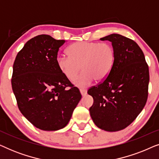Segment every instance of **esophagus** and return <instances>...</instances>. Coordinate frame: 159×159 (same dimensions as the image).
Listing matches in <instances>:
<instances>
[{
    "mask_svg": "<svg viewBox=\"0 0 159 159\" xmlns=\"http://www.w3.org/2000/svg\"><path fill=\"white\" fill-rule=\"evenodd\" d=\"M80 93H81L82 96H84L87 94V90H85V89H80Z\"/></svg>",
    "mask_w": 159,
    "mask_h": 159,
    "instance_id": "esophagus-1",
    "label": "esophagus"
}]
</instances>
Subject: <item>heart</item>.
I'll use <instances>...</instances> for the list:
<instances>
[{"mask_svg": "<svg viewBox=\"0 0 159 159\" xmlns=\"http://www.w3.org/2000/svg\"><path fill=\"white\" fill-rule=\"evenodd\" d=\"M69 56L58 54L56 64L62 75L72 80L82 69V73L73 80L79 88H87L95 80L103 82L111 72L115 62V51L112 45L106 43L82 41L71 45Z\"/></svg>", "mask_w": 159, "mask_h": 159, "instance_id": "b5f03b06", "label": "heart"}]
</instances>
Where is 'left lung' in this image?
<instances>
[{
  "mask_svg": "<svg viewBox=\"0 0 159 159\" xmlns=\"http://www.w3.org/2000/svg\"><path fill=\"white\" fill-rule=\"evenodd\" d=\"M101 40L111 42L115 62L108 77L88 91L94 101L90 114L100 129L116 132L128 127L144 108L149 69L144 53L134 40L119 34Z\"/></svg>",
  "mask_w": 159,
  "mask_h": 159,
  "instance_id": "obj_1",
  "label": "left lung"
}]
</instances>
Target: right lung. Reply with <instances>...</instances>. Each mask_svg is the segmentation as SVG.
Here are the masks:
<instances>
[{
  "label": "right lung",
  "instance_id": "obj_1",
  "mask_svg": "<svg viewBox=\"0 0 159 159\" xmlns=\"http://www.w3.org/2000/svg\"><path fill=\"white\" fill-rule=\"evenodd\" d=\"M64 43L48 34L34 37L19 52L13 66L11 85L19 109L34 127L45 131L66 127L82 98L79 89L56 64Z\"/></svg>",
  "mask_w": 159,
  "mask_h": 159
}]
</instances>
